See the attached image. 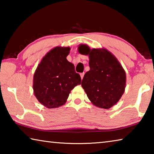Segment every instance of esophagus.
<instances>
[{"label":"esophagus","instance_id":"34e87169","mask_svg":"<svg viewBox=\"0 0 154 154\" xmlns=\"http://www.w3.org/2000/svg\"><path fill=\"white\" fill-rule=\"evenodd\" d=\"M84 72H82V73H80V76H81V78H82V79L83 78V76H84Z\"/></svg>","mask_w":154,"mask_h":154}]
</instances>
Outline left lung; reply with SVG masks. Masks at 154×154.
I'll use <instances>...</instances> for the list:
<instances>
[{"mask_svg": "<svg viewBox=\"0 0 154 154\" xmlns=\"http://www.w3.org/2000/svg\"><path fill=\"white\" fill-rule=\"evenodd\" d=\"M78 51L89 56L90 71L82 82L88 98L94 105L108 109L118 102L126 88V75L113 54L105 48L90 49L85 44Z\"/></svg>", "mask_w": 154, "mask_h": 154, "instance_id": "obj_1", "label": "left lung"}]
</instances>
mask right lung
Returning a JSON list of instances; mask_svg holds the SVG:
<instances>
[{
    "label": "right lung",
    "instance_id": "obj_1",
    "mask_svg": "<svg viewBox=\"0 0 154 154\" xmlns=\"http://www.w3.org/2000/svg\"><path fill=\"white\" fill-rule=\"evenodd\" d=\"M71 48L56 47L45 54L33 77L36 98L47 108H58L66 103L71 91L81 84V77L73 64L66 60Z\"/></svg>",
    "mask_w": 154,
    "mask_h": 154
}]
</instances>
